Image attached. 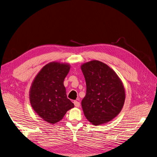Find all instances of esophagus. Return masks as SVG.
<instances>
[{
	"label": "esophagus",
	"instance_id": "esophagus-1",
	"mask_svg": "<svg viewBox=\"0 0 157 157\" xmlns=\"http://www.w3.org/2000/svg\"><path fill=\"white\" fill-rule=\"evenodd\" d=\"M74 105L76 107H79L80 106V103L78 101H74Z\"/></svg>",
	"mask_w": 157,
	"mask_h": 157
}]
</instances>
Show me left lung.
<instances>
[{
	"label": "left lung",
	"mask_w": 157,
	"mask_h": 157,
	"mask_svg": "<svg viewBox=\"0 0 157 157\" xmlns=\"http://www.w3.org/2000/svg\"><path fill=\"white\" fill-rule=\"evenodd\" d=\"M86 94L81 101L85 117L94 125L106 123L121 111L125 100L123 84L106 64L93 60L81 65Z\"/></svg>",
	"instance_id": "obj_1"
}]
</instances>
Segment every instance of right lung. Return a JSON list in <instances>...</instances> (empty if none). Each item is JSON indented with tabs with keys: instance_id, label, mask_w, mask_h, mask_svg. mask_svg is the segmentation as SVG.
Returning a JSON list of instances; mask_svg holds the SVG:
<instances>
[{
	"instance_id": "1",
	"label": "right lung",
	"mask_w": 157,
	"mask_h": 157,
	"mask_svg": "<svg viewBox=\"0 0 157 157\" xmlns=\"http://www.w3.org/2000/svg\"><path fill=\"white\" fill-rule=\"evenodd\" d=\"M70 70L67 63L51 62L35 77L29 91V100L34 111L51 124L61 121L66 112L74 108L67 98L64 80Z\"/></svg>"
}]
</instances>
